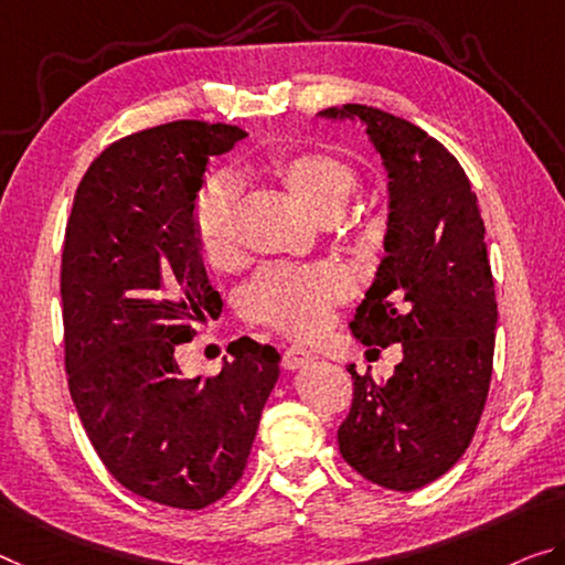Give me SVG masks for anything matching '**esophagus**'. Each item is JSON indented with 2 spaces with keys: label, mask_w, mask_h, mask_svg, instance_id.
<instances>
[{
  "label": "esophagus",
  "mask_w": 565,
  "mask_h": 565,
  "mask_svg": "<svg viewBox=\"0 0 565 565\" xmlns=\"http://www.w3.org/2000/svg\"><path fill=\"white\" fill-rule=\"evenodd\" d=\"M310 361H316V355L306 349H300V345H290V349L282 351V369H288V371L308 366Z\"/></svg>",
  "instance_id": "esophagus-1"
}]
</instances>
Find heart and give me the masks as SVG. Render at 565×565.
Here are the masks:
<instances>
[{
  "instance_id": "1",
  "label": "heart",
  "mask_w": 565,
  "mask_h": 565,
  "mask_svg": "<svg viewBox=\"0 0 565 565\" xmlns=\"http://www.w3.org/2000/svg\"><path fill=\"white\" fill-rule=\"evenodd\" d=\"M270 173L318 220L338 214L355 186V171L328 151H288L270 159ZM234 206L237 184L227 173H214L194 199V234L210 265L230 263L237 253L234 242ZM353 282L331 263L308 267L267 265L239 290L242 316L288 335H316L328 326L331 308L345 300Z\"/></svg>"
}]
</instances>
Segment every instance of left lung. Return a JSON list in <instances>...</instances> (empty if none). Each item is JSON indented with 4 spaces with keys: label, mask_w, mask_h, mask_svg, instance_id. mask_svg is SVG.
Here are the masks:
<instances>
[{
    "label": "left lung",
    "mask_w": 565,
    "mask_h": 565,
    "mask_svg": "<svg viewBox=\"0 0 565 565\" xmlns=\"http://www.w3.org/2000/svg\"><path fill=\"white\" fill-rule=\"evenodd\" d=\"M320 116L359 120L386 169V257L351 331L404 353L384 384L349 366L338 447L369 482L419 490L465 455L488 402L498 300L484 222L465 169L419 126L359 103Z\"/></svg>",
    "instance_id": "8db88e82"
}]
</instances>
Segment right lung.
I'll return each instance as SVG.
<instances>
[{
    "instance_id": "obj_1",
    "label": "right lung",
    "mask_w": 565,
    "mask_h": 565,
    "mask_svg": "<svg viewBox=\"0 0 565 565\" xmlns=\"http://www.w3.org/2000/svg\"><path fill=\"white\" fill-rule=\"evenodd\" d=\"M237 126L173 120L110 143L85 171L65 227L67 386L108 472L159 505L202 510L245 472L280 353L239 338L212 379L173 351L222 306L194 234L206 161Z\"/></svg>"
}]
</instances>
